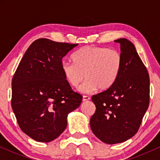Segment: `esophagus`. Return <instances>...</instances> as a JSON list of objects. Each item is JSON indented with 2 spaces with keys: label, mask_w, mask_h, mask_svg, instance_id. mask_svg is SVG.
Returning a JSON list of instances; mask_svg holds the SVG:
<instances>
[{
  "label": "esophagus",
  "mask_w": 160,
  "mask_h": 160,
  "mask_svg": "<svg viewBox=\"0 0 160 160\" xmlns=\"http://www.w3.org/2000/svg\"><path fill=\"white\" fill-rule=\"evenodd\" d=\"M90 100V98H89V96H86V95H84L83 97H82V102H87V101Z\"/></svg>",
  "instance_id": "1"
}]
</instances>
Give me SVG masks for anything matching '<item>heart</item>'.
Wrapping results in <instances>:
<instances>
[{
    "label": "heart",
    "mask_w": 160,
    "mask_h": 160,
    "mask_svg": "<svg viewBox=\"0 0 160 160\" xmlns=\"http://www.w3.org/2000/svg\"><path fill=\"white\" fill-rule=\"evenodd\" d=\"M72 59L74 63L62 62V72L73 87L78 86L86 77V80L79 88L82 93L109 89L117 80L122 64L118 51L95 46L78 49L73 54Z\"/></svg>",
    "instance_id": "obj_1"
}]
</instances>
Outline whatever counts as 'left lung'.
I'll return each instance as SVG.
<instances>
[{"label": "left lung", "instance_id": "8db88e82", "mask_svg": "<svg viewBox=\"0 0 160 160\" xmlns=\"http://www.w3.org/2000/svg\"><path fill=\"white\" fill-rule=\"evenodd\" d=\"M114 42L120 44V74L109 89L92 97L96 110L91 129L108 144L124 142L137 133L150 101L149 74L135 45L126 38Z\"/></svg>", "mask_w": 160, "mask_h": 160}]
</instances>
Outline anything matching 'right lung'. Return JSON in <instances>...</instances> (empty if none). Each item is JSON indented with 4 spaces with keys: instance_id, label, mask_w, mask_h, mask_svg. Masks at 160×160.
Wrapping results in <instances>:
<instances>
[{
    "instance_id": "obj_1",
    "label": "right lung",
    "mask_w": 160,
    "mask_h": 160,
    "mask_svg": "<svg viewBox=\"0 0 160 160\" xmlns=\"http://www.w3.org/2000/svg\"><path fill=\"white\" fill-rule=\"evenodd\" d=\"M78 44L36 40L22 58L12 80V104L24 133L50 142L67 127V117L82 102L62 72V58Z\"/></svg>"
}]
</instances>
